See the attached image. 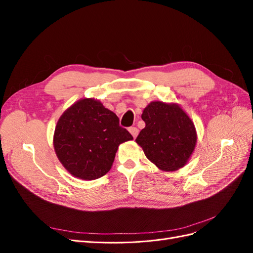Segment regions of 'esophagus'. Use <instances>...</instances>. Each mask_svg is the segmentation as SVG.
<instances>
[{
    "label": "esophagus",
    "mask_w": 253,
    "mask_h": 253,
    "mask_svg": "<svg viewBox=\"0 0 253 253\" xmlns=\"http://www.w3.org/2000/svg\"><path fill=\"white\" fill-rule=\"evenodd\" d=\"M128 132L132 134V136L134 137V138H136V137H137V135H138V133H139V131H138V128H137V127H135V126H132V127H129V128H128Z\"/></svg>",
    "instance_id": "1"
}]
</instances>
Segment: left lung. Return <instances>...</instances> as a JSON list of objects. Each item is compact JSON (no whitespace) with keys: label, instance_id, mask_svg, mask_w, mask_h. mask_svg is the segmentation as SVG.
<instances>
[{"label":"left lung","instance_id":"left-lung-1","mask_svg":"<svg viewBox=\"0 0 253 253\" xmlns=\"http://www.w3.org/2000/svg\"><path fill=\"white\" fill-rule=\"evenodd\" d=\"M145 126L136 142L158 169L172 172L185 167L195 149L193 121L177 103L152 101L142 115Z\"/></svg>","mask_w":253,"mask_h":253}]
</instances>
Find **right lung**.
Returning a JSON list of instances; mask_svg holds the SVG:
<instances>
[{"mask_svg":"<svg viewBox=\"0 0 253 253\" xmlns=\"http://www.w3.org/2000/svg\"><path fill=\"white\" fill-rule=\"evenodd\" d=\"M133 136L119 126L116 114L94 98H83L59 118L53 148L60 163L84 180L100 178L113 166L119 144Z\"/></svg>","mask_w":253,"mask_h":253,"instance_id":"1","label":"right lung"}]
</instances>
